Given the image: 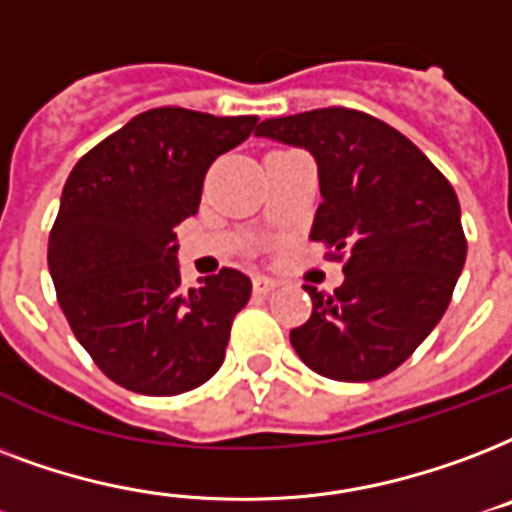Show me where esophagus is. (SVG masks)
<instances>
[{"instance_id": "34e87169", "label": "esophagus", "mask_w": 512, "mask_h": 512, "mask_svg": "<svg viewBox=\"0 0 512 512\" xmlns=\"http://www.w3.org/2000/svg\"><path fill=\"white\" fill-rule=\"evenodd\" d=\"M277 285H280V283H277L275 277H267V275H256V277H253V291H256V293L275 291Z\"/></svg>"}]
</instances>
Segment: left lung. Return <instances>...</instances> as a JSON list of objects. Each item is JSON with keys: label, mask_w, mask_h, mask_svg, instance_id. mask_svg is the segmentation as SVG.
Returning <instances> with one entry per match:
<instances>
[{"label": "left lung", "mask_w": 512, "mask_h": 512, "mask_svg": "<svg viewBox=\"0 0 512 512\" xmlns=\"http://www.w3.org/2000/svg\"><path fill=\"white\" fill-rule=\"evenodd\" d=\"M256 136L312 154L323 202L310 237L347 251L334 293L304 285L312 315L291 331L293 350L336 382L390 374L438 326L465 267L457 194L417 146L371 114L318 109L264 120Z\"/></svg>", "instance_id": "left-lung-1"}]
</instances>
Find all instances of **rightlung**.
Masks as SVG:
<instances>
[{
  "instance_id": "1",
  "label": "right lung",
  "mask_w": 512,
  "mask_h": 512,
  "mask_svg": "<svg viewBox=\"0 0 512 512\" xmlns=\"http://www.w3.org/2000/svg\"><path fill=\"white\" fill-rule=\"evenodd\" d=\"M253 125L256 117L149 109L66 178L47 245L50 275L79 344L125 390L181 395L224 363L251 280L227 267L184 288L176 227L200 208L211 162Z\"/></svg>"
}]
</instances>
